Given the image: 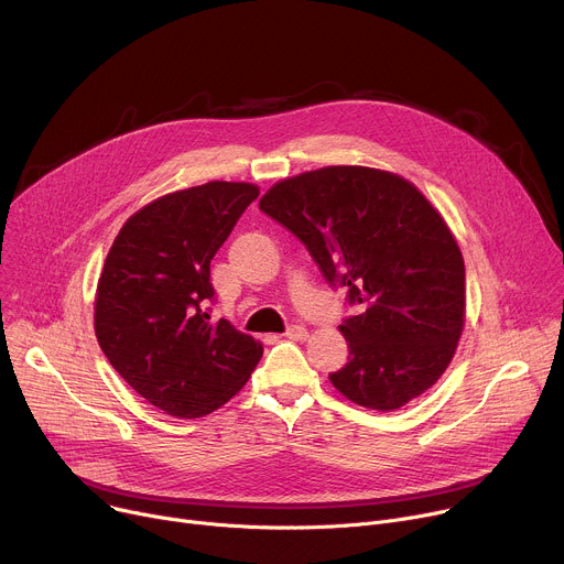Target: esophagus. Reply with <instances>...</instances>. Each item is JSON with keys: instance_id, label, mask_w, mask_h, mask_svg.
I'll return each mask as SVG.
<instances>
[{"instance_id": "obj_1", "label": "esophagus", "mask_w": 564, "mask_h": 564, "mask_svg": "<svg viewBox=\"0 0 564 564\" xmlns=\"http://www.w3.org/2000/svg\"><path fill=\"white\" fill-rule=\"evenodd\" d=\"M285 337L292 339V341H305V339L310 337V333H307L303 326H292V328L285 333Z\"/></svg>"}]
</instances>
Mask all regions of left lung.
<instances>
[{"label":"left lung","instance_id":"8db88e82","mask_svg":"<svg viewBox=\"0 0 564 564\" xmlns=\"http://www.w3.org/2000/svg\"><path fill=\"white\" fill-rule=\"evenodd\" d=\"M259 207L361 305L339 326L350 357L333 386L379 413L433 388L464 330L466 279L457 238L431 200L399 174L335 165L274 183Z\"/></svg>","mask_w":564,"mask_h":564}]
</instances>
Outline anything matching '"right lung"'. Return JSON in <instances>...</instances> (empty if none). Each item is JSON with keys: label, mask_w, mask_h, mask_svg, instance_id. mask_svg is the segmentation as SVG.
<instances>
[{"label": "right lung", "mask_w": 564, "mask_h": 564, "mask_svg": "<svg viewBox=\"0 0 564 564\" xmlns=\"http://www.w3.org/2000/svg\"><path fill=\"white\" fill-rule=\"evenodd\" d=\"M212 181L160 196L120 227L98 279L94 328L116 372L155 409L194 420L243 388L263 344L205 312L209 263L259 196Z\"/></svg>", "instance_id": "1"}]
</instances>
